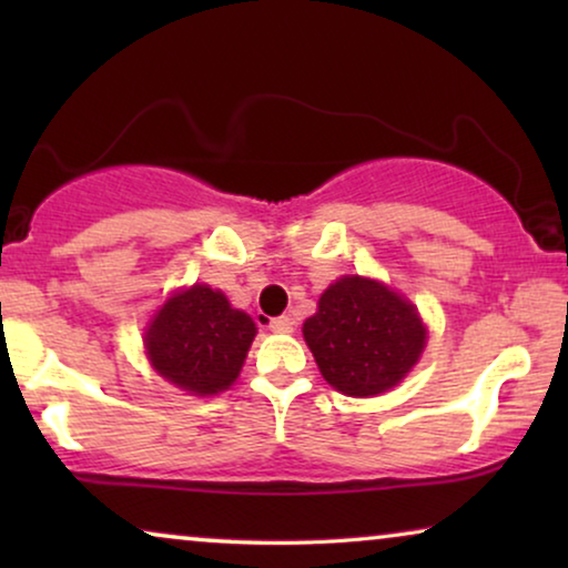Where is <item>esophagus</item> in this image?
<instances>
[{"mask_svg": "<svg viewBox=\"0 0 568 568\" xmlns=\"http://www.w3.org/2000/svg\"><path fill=\"white\" fill-rule=\"evenodd\" d=\"M268 328L274 333H292L294 331V317L290 315H278V317H271Z\"/></svg>", "mask_w": 568, "mask_h": 568, "instance_id": "obj_1", "label": "esophagus"}]
</instances>
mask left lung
I'll return each instance as SVG.
<instances>
[{
  "label": "left lung",
  "mask_w": 568,
  "mask_h": 568,
  "mask_svg": "<svg viewBox=\"0 0 568 568\" xmlns=\"http://www.w3.org/2000/svg\"><path fill=\"white\" fill-rule=\"evenodd\" d=\"M302 333L328 385L354 398L398 385L426 344L416 307L385 284L362 276L331 284Z\"/></svg>",
  "instance_id": "obj_1"
}]
</instances>
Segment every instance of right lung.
I'll list each match as a JSON object with an SVG mask.
<instances>
[{
  "label": "right lung",
  "instance_id": "right-lung-1",
  "mask_svg": "<svg viewBox=\"0 0 568 568\" xmlns=\"http://www.w3.org/2000/svg\"><path fill=\"white\" fill-rule=\"evenodd\" d=\"M255 323L232 310L222 292L204 284L170 297L144 336L152 367L196 395H214L235 383L253 344Z\"/></svg>",
  "mask_w": 568,
  "mask_h": 568
}]
</instances>
